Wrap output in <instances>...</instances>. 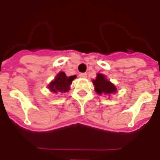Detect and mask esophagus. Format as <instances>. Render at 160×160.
<instances>
[{
  "instance_id": "esophagus-1",
  "label": "esophagus",
  "mask_w": 160,
  "mask_h": 160,
  "mask_svg": "<svg viewBox=\"0 0 160 160\" xmlns=\"http://www.w3.org/2000/svg\"><path fill=\"white\" fill-rule=\"evenodd\" d=\"M80 77L85 79V78H87V74H86V73H80Z\"/></svg>"
}]
</instances>
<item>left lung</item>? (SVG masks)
I'll list each match as a JSON object with an SVG mask.
<instances>
[{"label": "left lung", "instance_id": "left-lung-1", "mask_svg": "<svg viewBox=\"0 0 160 160\" xmlns=\"http://www.w3.org/2000/svg\"><path fill=\"white\" fill-rule=\"evenodd\" d=\"M95 92L98 95H110L117 92L116 86L109 81L105 75L98 73L96 78L92 80Z\"/></svg>", "mask_w": 160, "mask_h": 160}]
</instances>
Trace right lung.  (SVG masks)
Wrapping results in <instances>:
<instances>
[{
  "mask_svg": "<svg viewBox=\"0 0 160 160\" xmlns=\"http://www.w3.org/2000/svg\"><path fill=\"white\" fill-rule=\"evenodd\" d=\"M76 78V75L67 76L65 72L60 71L56 75L53 80H51L47 88L54 94H63L69 91L72 81Z\"/></svg>",
  "mask_w": 160,
  "mask_h": 160,
  "instance_id": "1",
  "label": "right lung"
}]
</instances>
